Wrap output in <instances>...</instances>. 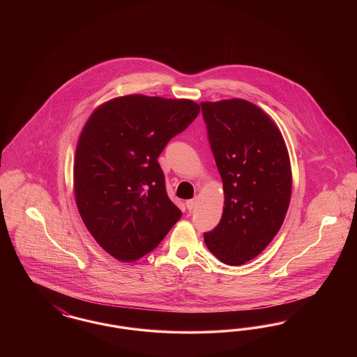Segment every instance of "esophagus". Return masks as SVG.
I'll use <instances>...</instances> for the list:
<instances>
[{"label":"esophagus","mask_w":357,"mask_h":357,"mask_svg":"<svg viewBox=\"0 0 357 357\" xmlns=\"http://www.w3.org/2000/svg\"><path fill=\"white\" fill-rule=\"evenodd\" d=\"M195 204H197V199L195 198L194 199H188V201H186L187 210L191 211L195 207Z\"/></svg>","instance_id":"1"}]
</instances>
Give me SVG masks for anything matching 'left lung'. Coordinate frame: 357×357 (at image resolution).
<instances>
[{
    "mask_svg": "<svg viewBox=\"0 0 357 357\" xmlns=\"http://www.w3.org/2000/svg\"><path fill=\"white\" fill-rule=\"evenodd\" d=\"M207 137L221 174V222L204 243L226 265L259 255L288 211L291 171L284 137L257 105L242 99L201 102Z\"/></svg>",
    "mask_w": 357,
    "mask_h": 357,
    "instance_id": "8db88e82",
    "label": "left lung"
}]
</instances>
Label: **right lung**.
Masks as SVG:
<instances>
[{
  "label": "right lung",
  "instance_id": "add662e5",
  "mask_svg": "<svg viewBox=\"0 0 357 357\" xmlns=\"http://www.w3.org/2000/svg\"><path fill=\"white\" fill-rule=\"evenodd\" d=\"M191 100L130 95L100 105L76 149L75 195L86 229L123 262L153 252L182 211L158 158L199 114Z\"/></svg>",
  "mask_w": 357,
  "mask_h": 357
}]
</instances>
